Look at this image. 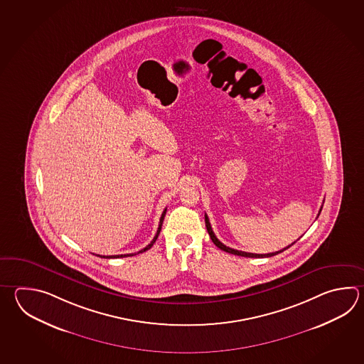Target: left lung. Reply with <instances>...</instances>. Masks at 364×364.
Instances as JSON below:
<instances>
[{
  "label": "left lung",
  "instance_id": "left-lung-1",
  "mask_svg": "<svg viewBox=\"0 0 364 364\" xmlns=\"http://www.w3.org/2000/svg\"><path fill=\"white\" fill-rule=\"evenodd\" d=\"M321 208H320V211H321ZM318 214V216H319ZM205 223H206V228H208V235H210V237L213 240V242L215 244L220 250L223 252H230V254H235V255H240V257H246V258H269V257H274V255H277V254H280V252H284V250H287V249H289L290 246L294 245L297 241H294L291 245L287 246V247H284L282 250H279V252H268V254H254V252H240V250H236V249H232V247H228V246L224 245L222 244L218 238H216L215 233L213 232V228H211V224L208 222V218L206 214H205Z\"/></svg>",
  "mask_w": 364,
  "mask_h": 364
}]
</instances>
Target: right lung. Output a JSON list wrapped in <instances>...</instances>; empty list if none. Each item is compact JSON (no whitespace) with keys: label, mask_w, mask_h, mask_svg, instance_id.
<instances>
[{"label":"right lung","mask_w":364,"mask_h":364,"mask_svg":"<svg viewBox=\"0 0 364 364\" xmlns=\"http://www.w3.org/2000/svg\"><path fill=\"white\" fill-rule=\"evenodd\" d=\"M166 211H167V208H164V213H162V215H161V219H159V225H158V230H156V236H154V238L151 240V242L149 244L148 246H145L142 250H140V252H132V254H120V255H97V257H101V258H107V259H112V258H124V257H132V255H136V254H140V252H146V250H149L151 246H153V244L156 242V238H158V236H159V232H161V228H162V224H164V215H166Z\"/></svg>","instance_id":"add662e5"}]
</instances>
